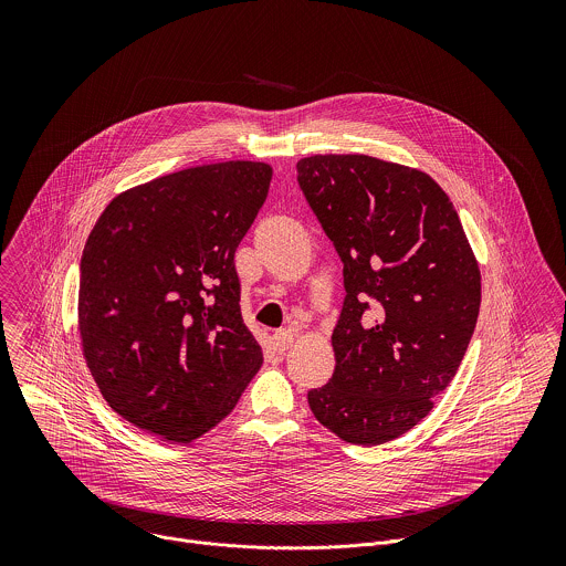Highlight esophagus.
<instances>
[{
	"label": "esophagus",
	"instance_id": "34e87169",
	"mask_svg": "<svg viewBox=\"0 0 566 566\" xmlns=\"http://www.w3.org/2000/svg\"><path fill=\"white\" fill-rule=\"evenodd\" d=\"M294 339H296V335H294L292 331H287V328H281V331H276V333L272 335V344H274V348H276L279 353L290 350V348L294 346Z\"/></svg>",
	"mask_w": 566,
	"mask_h": 566
}]
</instances>
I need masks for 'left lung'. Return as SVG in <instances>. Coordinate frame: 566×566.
Wrapping results in <instances>:
<instances>
[{"label":"left lung","instance_id":"8db88e82","mask_svg":"<svg viewBox=\"0 0 566 566\" xmlns=\"http://www.w3.org/2000/svg\"><path fill=\"white\" fill-rule=\"evenodd\" d=\"M296 169L346 290L333 377L307 401L337 438L384 444L418 424L455 377L480 316V265L429 174L368 155H314Z\"/></svg>","mask_w":566,"mask_h":566}]
</instances>
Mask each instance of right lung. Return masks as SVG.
<instances>
[{"label":"right lung","instance_id":"1","mask_svg":"<svg viewBox=\"0 0 566 566\" xmlns=\"http://www.w3.org/2000/svg\"><path fill=\"white\" fill-rule=\"evenodd\" d=\"M272 167H187L115 196L84 243L82 355L104 401L189 444L224 420L263 364L243 324L235 250Z\"/></svg>","mask_w":566,"mask_h":566}]
</instances>
